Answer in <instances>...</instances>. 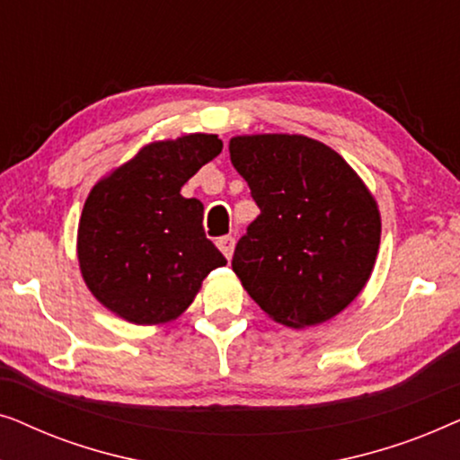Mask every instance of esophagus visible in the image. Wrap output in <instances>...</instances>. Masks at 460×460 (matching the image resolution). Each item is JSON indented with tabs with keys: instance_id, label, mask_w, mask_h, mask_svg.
I'll use <instances>...</instances> for the list:
<instances>
[{
	"instance_id": "1",
	"label": "esophagus",
	"mask_w": 460,
	"mask_h": 460,
	"mask_svg": "<svg viewBox=\"0 0 460 460\" xmlns=\"http://www.w3.org/2000/svg\"><path fill=\"white\" fill-rule=\"evenodd\" d=\"M217 247L230 260L232 251H234V236H219L217 238Z\"/></svg>"
}]
</instances>
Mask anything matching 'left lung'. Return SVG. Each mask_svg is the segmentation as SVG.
Returning <instances> with one entry per match:
<instances>
[{
	"instance_id": "8db88e82",
	"label": "left lung",
	"mask_w": 460,
	"mask_h": 460,
	"mask_svg": "<svg viewBox=\"0 0 460 460\" xmlns=\"http://www.w3.org/2000/svg\"><path fill=\"white\" fill-rule=\"evenodd\" d=\"M230 159L260 207L232 257L257 305L293 329L348 307L381 238L379 209L354 169L323 142L287 134L232 137Z\"/></svg>"
}]
</instances>
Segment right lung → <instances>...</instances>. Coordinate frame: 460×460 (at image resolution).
<instances>
[{
    "instance_id": "1",
    "label": "right lung",
    "mask_w": 460,
    "mask_h": 460,
    "mask_svg": "<svg viewBox=\"0 0 460 460\" xmlns=\"http://www.w3.org/2000/svg\"><path fill=\"white\" fill-rule=\"evenodd\" d=\"M222 153L192 134L156 142L98 181L79 219L81 274L100 304L136 324H159L192 304L226 257L205 236L203 203L181 186Z\"/></svg>"
}]
</instances>
